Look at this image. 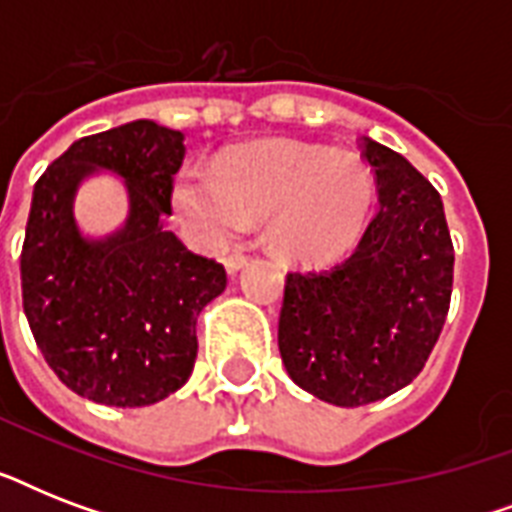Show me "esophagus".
<instances>
[{
  "label": "esophagus",
  "instance_id": "obj_1",
  "mask_svg": "<svg viewBox=\"0 0 512 512\" xmlns=\"http://www.w3.org/2000/svg\"><path fill=\"white\" fill-rule=\"evenodd\" d=\"M249 263V257L244 255H231L228 260H225V271H228V276H236V273L244 268V265Z\"/></svg>",
  "mask_w": 512,
  "mask_h": 512
}]
</instances>
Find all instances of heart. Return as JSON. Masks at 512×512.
I'll list each match as a JSON object with an SVG mask.
<instances>
[{
	"label": "heart",
	"instance_id": "1",
	"mask_svg": "<svg viewBox=\"0 0 512 512\" xmlns=\"http://www.w3.org/2000/svg\"><path fill=\"white\" fill-rule=\"evenodd\" d=\"M374 199L369 164L353 151L268 140L225 151L212 172L175 180L177 212L212 244L268 220V244L295 263L332 260L358 239Z\"/></svg>",
	"mask_w": 512,
	"mask_h": 512
}]
</instances>
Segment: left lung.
<instances>
[{
    "label": "left lung",
    "mask_w": 512,
    "mask_h": 512,
    "mask_svg": "<svg viewBox=\"0 0 512 512\" xmlns=\"http://www.w3.org/2000/svg\"><path fill=\"white\" fill-rule=\"evenodd\" d=\"M380 209L356 252L319 273H289L279 316L287 374L335 406H364L422 372L452 300L454 247L433 185L364 138Z\"/></svg>",
    "instance_id": "1"
}]
</instances>
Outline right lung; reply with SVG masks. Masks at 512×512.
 Returning a JSON list of instances; mask_svg holds the SVG:
<instances>
[{
    "label": "right lung",
    "instance_id": "right-lung-1",
    "mask_svg": "<svg viewBox=\"0 0 512 512\" xmlns=\"http://www.w3.org/2000/svg\"><path fill=\"white\" fill-rule=\"evenodd\" d=\"M183 132L151 119L76 140L34 185L20 252L23 311L60 382L103 406H151L183 388L196 319L225 268L167 228ZM106 169L125 180L128 220L103 240L81 233L78 185Z\"/></svg>",
    "mask_w": 512,
    "mask_h": 512
}]
</instances>
